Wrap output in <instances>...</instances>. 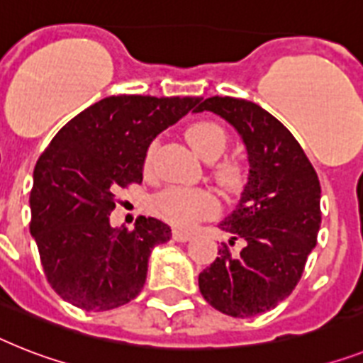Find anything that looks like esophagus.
Instances as JSON below:
<instances>
[{"mask_svg": "<svg viewBox=\"0 0 363 363\" xmlns=\"http://www.w3.org/2000/svg\"><path fill=\"white\" fill-rule=\"evenodd\" d=\"M191 238H193V233H189V232H182V230H174V232H172V239L178 242H185Z\"/></svg>", "mask_w": 363, "mask_h": 363, "instance_id": "obj_1", "label": "esophagus"}]
</instances>
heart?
Returning a JSON list of instances; mask_svg holds the SVG:
<instances>
[{
	"label": "heart",
	"instance_id": "obj_1",
	"mask_svg": "<svg viewBox=\"0 0 363 363\" xmlns=\"http://www.w3.org/2000/svg\"><path fill=\"white\" fill-rule=\"evenodd\" d=\"M191 148L206 161L217 160L228 143V135L217 122H194L185 131ZM218 179L226 185L239 182V164L235 161H224L217 169ZM152 208L161 218L169 220L178 228H189L203 217H211L218 211V202L213 194L203 189H167L155 196Z\"/></svg>",
	"mask_w": 363,
	"mask_h": 363
}]
</instances>
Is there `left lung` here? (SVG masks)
Returning <instances> with one entry per match:
<instances>
[{
  "instance_id": "8db88e82",
  "label": "left lung",
  "mask_w": 363,
  "mask_h": 363,
  "mask_svg": "<svg viewBox=\"0 0 363 363\" xmlns=\"http://www.w3.org/2000/svg\"><path fill=\"white\" fill-rule=\"evenodd\" d=\"M211 111L241 137L248 161L247 185L232 213L218 223L226 245L199 274L200 293L232 317L259 315L291 295L317 245L321 228V185L304 150L286 125L254 101L213 96L194 113Z\"/></svg>"
}]
</instances>
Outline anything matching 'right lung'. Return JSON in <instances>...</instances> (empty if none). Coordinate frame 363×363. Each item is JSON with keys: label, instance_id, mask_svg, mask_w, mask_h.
Listing matches in <instances>:
<instances>
[{"label": "right lung", "instance_id": "1", "mask_svg": "<svg viewBox=\"0 0 363 363\" xmlns=\"http://www.w3.org/2000/svg\"><path fill=\"white\" fill-rule=\"evenodd\" d=\"M200 98L118 94L65 124L33 172L31 235L55 293L86 311L118 308L145 287L148 257L170 226L140 217L135 230L111 228L118 187L143 182L152 140Z\"/></svg>", "mask_w": 363, "mask_h": 363}]
</instances>
